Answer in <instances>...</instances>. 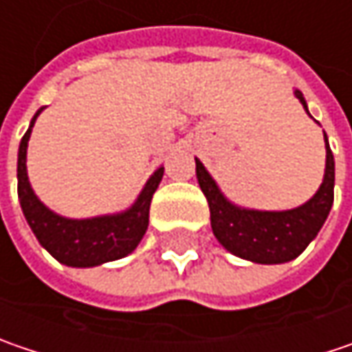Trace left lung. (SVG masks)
<instances>
[{
    "instance_id": "1",
    "label": "left lung",
    "mask_w": 352,
    "mask_h": 352,
    "mask_svg": "<svg viewBox=\"0 0 352 352\" xmlns=\"http://www.w3.org/2000/svg\"><path fill=\"white\" fill-rule=\"evenodd\" d=\"M307 109V101L300 91H295ZM309 113V109H307ZM327 147V163H324V179L320 183L319 191L311 201L291 211H247L231 205L221 195L219 187L211 175L205 171L203 163L195 159L197 181L201 191L207 197L209 211H211V227L217 241L233 255L241 258L273 265V263H287L291 258L299 257L307 249V245L317 237L324 219L333 207L335 199V159Z\"/></svg>"
}]
</instances>
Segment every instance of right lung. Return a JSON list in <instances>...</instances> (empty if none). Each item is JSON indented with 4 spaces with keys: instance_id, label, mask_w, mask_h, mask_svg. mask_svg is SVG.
I'll return each instance as SVG.
<instances>
[{
    "instance_id": "1",
    "label": "right lung",
    "mask_w": 352,
    "mask_h": 352,
    "mask_svg": "<svg viewBox=\"0 0 352 352\" xmlns=\"http://www.w3.org/2000/svg\"><path fill=\"white\" fill-rule=\"evenodd\" d=\"M41 109L32 119L30 129L25 131L19 143V155H17V195L33 235L59 263L69 267H95L129 255L147 231L149 205L161 183L163 167H159L147 181L145 189L141 191L133 207L121 215L83 219V221L59 217L35 197L25 169L28 141L32 135L33 123L37 115L41 113Z\"/></svg>"
}]
</instances>
